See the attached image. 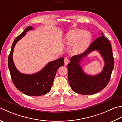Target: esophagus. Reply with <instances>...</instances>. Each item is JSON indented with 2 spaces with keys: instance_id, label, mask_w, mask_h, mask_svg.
Wrapping results in <instances>:
<instances>
[{
  "instance_id": "34e87169",
  "label": "esophagus",
  "mask_w": 122,
  "mask_h": 122,
  "mask_svg": "<svg viewBox=\"0 0 122 122\" xmlns=\"http://www.w3.org/2000/svg\"><path fill=\"white\" fill-rule=\"evenodd\" d=\"M64 64H65V65H66V64H68L69 62V60L68 58H65L64 59Z\"/></svg>"
}]
</instances>
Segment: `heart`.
<instances>
[{"label":"heart","mask_w":122,"mask_h":122,"mask_svg":"<svg viewBox=\"0 0 122 122\" xmlns=\"http://www.w3.org/2000/svg\"><path fill=\"white\" fill-rule=\"evenodd\" d=\"M91 41V34L86 31L75 29L66 34L65 43L66 45L73 44L72 52L73 54H79L87 48Z\"/></svg>","instance_id":"b5f03b06"}]
</instances>
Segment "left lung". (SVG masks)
<instances>
[{"label":"left lung","mask_w":122,"mask_h":122,"mask_svg":"<svg viewBox=\"0 0 122 122\" xmlns=\"http://www.w3.org/2000/svg\"><path fill=\"white\" fill-rule=\"evenodd\" d=\"M82 54L72 56L68 64V80L71 89L78 94H95L103 89L110 80L114 66V60L109 41L102 33ZM96 50L104 59L105 66L102 72L95 76L85 74L80 65L81 60L90 52Z\"/></svg>","instance_id":"left-lung-1"}]
</instances>
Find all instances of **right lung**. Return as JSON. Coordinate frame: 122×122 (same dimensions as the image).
I'll return each mask as SVG.
<instances>
[{"label": "right lung", "instance_id": "obj_1", "mask_svg": "<svg viewBox=\"0 0 122 122\" xmlns=\"http://www.w3.org/2000/svg\"><path fill=\"white\" fill-rule=\"evenodd\" d=\"M33 29L32 26H28L15 38L8 56V65L12 81L17 89L28 96H39L46 94L50 91L57 70L60 66H64V63L63 58L61 57L50 62L39 72L32 75L21 73L16 69L13 59L14 47L27 31Z\"/></svg>", "mask_w": 122, "mask_h": 122}]
</instances>
